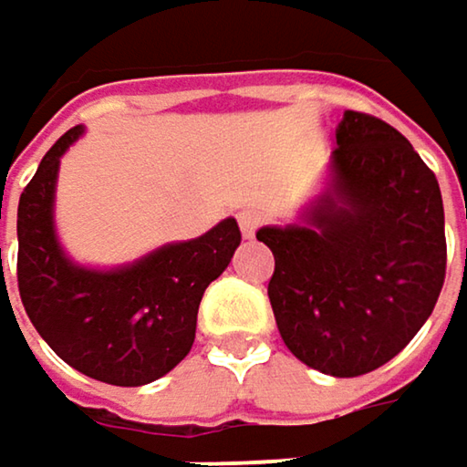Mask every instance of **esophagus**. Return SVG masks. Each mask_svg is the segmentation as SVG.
<instances>
[{
    "instance_id": "1",
    "label": "esophagus",
    "mask_w": 467,
    "mask_h": 467,
    "mask_svg": "<svg viewBox=\"0 0 467 467\" xmlns=\"http://www.w3.org/2000/svg\"><path fill=\"white\" fill-rule=\"evenodd\" d=\"M237 224H240V233L245 234V237H254V233H256V230H259V224H262V213H256V211L245 208V211H240V213H237Z\"/></svg>"
}]
</instances>
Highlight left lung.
<instances>
[{
  "mask_svg": "<svg viewBox=\"0 0 467 467\" xmlns=\"http://www.w3.org/2000/svg\"><path fill=\"white\" fill-rule=\"evenodd\" d=\"M334 184L307 224L262 227L275 256L267 296L285 348L331 377L396 358L431 318L446 275L436 173L379 117L348 109Z\"/></svg>",
  "mask_w": 467,
  "mask_h": 467,
  "instance_id": "left-lung-1",
  "label": "left lung"
}]
</instances>
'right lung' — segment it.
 <instances>
[{"instance_id":"right-lung-1","label":"right lung","mask_w":467,"mask_h":467,"mask_svg":"<svg viewBox=\"0 0 467 467\" xmlns=\"http://www.w3.org/2000/svg\"><path fill=\"white\" fill-rule=\"evenodd\" d=\"M82 125L42 157L18 202V291L39 337L77 371L109 385L139 388L187 358L197 307L240 245L234 219L141 262L99 273L71 265L53 230L58 162ZM2 254V251H0Z\"/></svg>"}]
</instances>
